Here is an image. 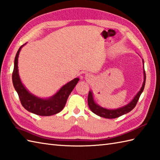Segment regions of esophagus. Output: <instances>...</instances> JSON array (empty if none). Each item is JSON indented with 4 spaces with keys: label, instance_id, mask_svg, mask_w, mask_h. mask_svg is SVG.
<instances>
[{
    "label": "esophagus",
    "instance_id": "esophagus-1",
    "mask_svg": "<svg viewBox=\"0 0 160 160\" xmlns=\"http://www.w3.org/2000/svg\"><path fill=\"white\" fill-rule=\"evenodd\" d=\"M90 77H91V76L90 75V74H86V79H90Z\"/></svg>",
    "mask_w": 160,
    "mask_h": 160
}]
</instances>
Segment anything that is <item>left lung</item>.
<instances>
[{"label": "left lung", "instance_id": "left-lung-1", "mask_svg": "<svg viewBox=\"0 0 160 160\" xmlns=\"http://www.w3.org/2000/svg\"><path fill=\"white\" fill-rule=\"evenodd\" d=\"M143 63H144V60H143ZM144 83H143L142 88L140 89L139 92L137 94V95L134 97V99H133L128 104H127L126 106H123L122 108H120L119 109L108 110L106 108H103L100 107L98 105H97L93 99L92 92H89L88 97V106L90 108V109L91 110V111L94 112V114H96L97 115L102 117H104V118H107V119H115V118H117V117H119L120 116L124 115V114H126L129 112L130 111H131V110L135 107L136 104L138 103L139 97L141 95V94L144 88L145 83H146V72L144 70Z\"/></svg>", "mask_w": 160, "mask_h": 160}]
</instances>
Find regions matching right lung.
Listing matches in <instances>:
<instances>
[{"label": "right lung", "mask_w": 160, "mask_h": 160, "mask_svg": "<svg viewBox=\"0 0 160 160\" xmlns=\"http://www.w3.org/2000/svg\"><path fill=\"white\" fill-rule=\"evenodd\" d=\"M18 49L14 59V67L12 72V82L17 92L22 106L29 112L41 116H50L61 112L66 105L70 94L79 81V78L72 80L64 85L53 97L48 99H43L32 95L22 84L18 70V58L21 49Z\"/></svg>", "instance_id": "obj_1"}]
</instances>
